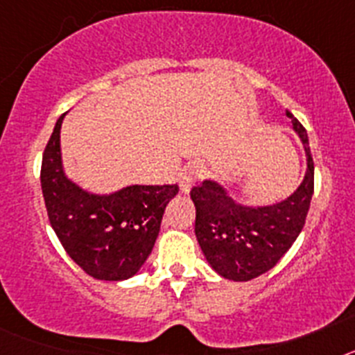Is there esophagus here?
I'll return each mask as SVG.
<instances>
[{"mask_svg":"<svg viewBox=\"0 0 355 355\" xmlns=\"http://www.w3.org/2000/svg\"><path fill=\"white\" fill-rule=\"evenodd\" d=\"M200 174H202V171H200V167H197V165H190V167L184 168L180 175L181 190H183L184 193L190 192V188L196 184V181L200 178Z\"/></svg>","mask_w":355,"mask_h":355,"instance_id":"1","label":"esophagus"}]
</instances>
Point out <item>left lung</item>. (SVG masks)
<instances>
[{"instance_id": "obj_1", "label": "left lung", "mask_w": 355, "mask_h": 355, "mask_svg": "<svg viewBox=\"0 0 355 355\" xmlns=\"http://www.w3.org/2000/svg\"><path fill=\"white\" fill-rule=\"evenodd\" d=\"M286 115L307 156L304 181L288 199L272 206H243L209 180L190 192L196 205V236L200 249L213 270L231 281H250L274 268L306 224L315 190V163L306 128L290 112Z\"/></svg>"}]
</instances>
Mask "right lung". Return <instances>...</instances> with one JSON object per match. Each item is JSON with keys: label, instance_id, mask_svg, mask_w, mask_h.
Returning <instances> with one entry per match:
<instances>
[{"label": "right lung", "instance_id": "obj_1", "mask_svg": "<svg viewBox=\"0 0 355 355\" xmlns=\"http://www.w3.org/2000/svg\"><path fill=\"white\" fill-rule=\"evenodd\" d=\"M64 115L56 121L40 168L44 202L53 231L72 261L94 279L133 277L149 258L163 211L180 188L178 184H133L110 196L85 192L67 180L62 167Z\"/></svg>", "mask_w": 355, "mask_h": 355}]
</instances>
